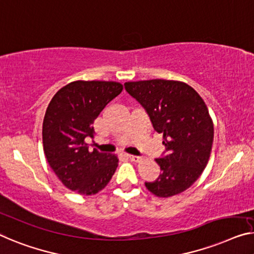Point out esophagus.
<instances>
[{"label": "esophagus", "instance_id": "34e87169", "mask_svg": "<svg viewBox=\"0 0 254 254\" xmlns=\"http://www.w3.org/2000/svg\"><path fill=\"white\" fill-rule=\"evenodd\" d=\"M127 156L130 158L131 161H133V162H139L140 160H141V157H140V156H134V155H127Z\"/></svg>", "mask_w": 254, "mask_h": 254}]
</instances>
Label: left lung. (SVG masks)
<instances>
[{
  "mask_svg": "<svg viewBox=\"0 0 254 254\" xmlns=\"http://www.w3.org/2000/svg\"><path fill=\"white\" fill-rule=\"evenodd\" d=\"M127 92L146 109L154 130L163 133L165 153L156 158L161 175L147 189L158 197L180 194L205 169L213 143V122L204 100L184 82H127Z\"/></svg>",
  "mask_w": 254,
  "mask_h": 254,
  "instance_id": "obj_1",
  "label": "left lung"
}]
</instances>
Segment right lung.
<instances>
[{
  "label": "right lung",
  "mask_w": 254,
  "mask_h": 254,
  "mask_svg": "<svg viewBox=\"0 0 254 254\" xmlns=\"http://www.w3.org/2000/svg\"><path fill=\"white\" fill-rule=\"evenodd\" d=\"M122 90L117 82L75 81L60 89L49 104L42 128L44 154L70 190L97 194L115 173L117 156L90 151L85 138H93L94 120Z\"/></svg>",
  "instance_id": "obj_1"
}]
</instances>
